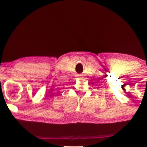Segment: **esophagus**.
<instances>
[{"mask_svg":"<svg viewBox=\"0 0 147 147\" xmlns=\"http://www.w3.org/2000/svg\"><path fill=\"white\" fill-rule=\"evenodd\" d=\"M81 76V75H79V76Z\"/></svg>","mask_w":147,"mask_h":147,"instance_id":"obj_1","label":"esophagus"}]
</instances>
